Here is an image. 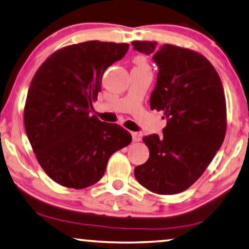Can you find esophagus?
Returning <instances> with one entry per match:
<instances>
[{
    "label": "esophagus",
    "mask_w": 249,
    "mask_h": 249,
    "mask_svg": "<svg viewBox=\"0 0 249 249\" xmlns=\"http://www.w3.org/2000/svg\"><path fill=\"white\" fill-rule=\"evenodd\" d=\"M132 139H133V141H134V142H139V141L141 140V134H140V133H137V132H133L132 133Z\"/></svg>",
    "instance_id": "obj_1"
}]
</instances>
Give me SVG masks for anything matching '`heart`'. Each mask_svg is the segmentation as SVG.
Here are the masks:
<instances>
[{
	"mask_svg": "<svg viewBox=\"0 0 249 249\" xmlns=\"http://www.w3.org/2000/svg\"><path fill=\"white\" fill-rule=\"evenodd\" d=\"M134 64L135 68H141V69H150L148 68V62L147 59L144 57V55H136L134 58Z\"/></svg>",
	"mask_w": 249,
	"mask_h": 249,
	"instance_id": "heart-1",
	"label": "heart"
}]
</instances>
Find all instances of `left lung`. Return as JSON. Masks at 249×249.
I'll list each match as a JSON object with an SVG mask.
<instances>
[{
    "mask_svg": "<svg viewBox=\"0 0 249 249\" xmlns=\"http://www.w3.org/2000/svg\"><path fill=\"white\" fill-rule=\"evenodd\" d=\"M132 44L153 54L159 72L150 108L162 110L166 120L162 136L143 137L150 158L134 176L154 194H180L202 176L224 142L227 110L220 77L194 50L155 41Z\"/></svg>",
    "mask_w": 249,
    "mask_h": 249,
    "instance_id": "1",
    "label": "left lung"
}]
</instances>
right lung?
<instances>
[{
    "mask_svg": "<svg viewBox=\"0 0 249 249\" xmlns=\"http://www.w3.org/2000/svg\"><path fill=\"white\" fill-rule=\"evenodd\" d=\"M129 44L87 41L61 48L36 70L24 106V127L43 171L58 184L83 189L98 182L115 152L132 135L90 116L105 70Z\"/></svg>",
    "mask_w": 249,
    "mask_h": 249,
    "instance_id": "add662e5",
    "label": "right lung"
}]
</instances>
